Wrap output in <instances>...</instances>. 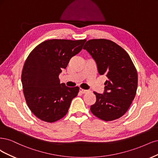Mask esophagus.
I'll return each instance as SVG.
<instances>
[{"label":"esophagus","instance_id":"obj_1","mask_svg":"<svg viewBox=\"0 0 158 158\" xmlns=\"http://www.w3.org/2000/svg\"><path fill=\"white\" fill-rule=\"evenodd\" d=\"M88 91H89V90H85V89H81V88L79 89V92H80L81 93H82V94H85V93H87Z\"/></svg>","mask_w":158,"mask_h":158}]
</instances>
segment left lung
I'll list each match as a JSON object with an SVG mask.
<instances>
[{
	"label": "left lung",
	"mask_w": 158,
	"mask_h": 158,
	"mask_svg": "<svg viewBox=\"0 0 158 158\" xmlns=\"http://www.w3.org/2000/svg\"><path fill=\"white\" fill-rule=\"evenodd\" d=\"M83 49L95 60L99 74L108 78L104 93L94 92L96 101L90 106L91 112L106 121L119 119L135 97L138 75L135 65L128 53L110 40H89Z\"/></svg>",
	"instance_id": "1"
}]
</instances>
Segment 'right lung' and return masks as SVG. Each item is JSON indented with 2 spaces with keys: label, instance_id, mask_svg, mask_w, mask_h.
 Listing matches in <instances>:
<instances>
[{
  "label": "right lung",
  "instance_id": "add662e5",
  "mask_svg": "<svg viewBox=\"0 0 158 158\" xmlns=\"http://www.w3.org/2000/svg\"><path fill=\"white\" fill-rule=\"evenodd\" d=\"M86 40H45L25 60L22 73L23 94L29 108L40 120L53 123L68 113L79 88L60 83L59 75L82 50Z\"/></svg>",
  "mask_w": 158,
  "mask_h": 158
}]
</instances>
